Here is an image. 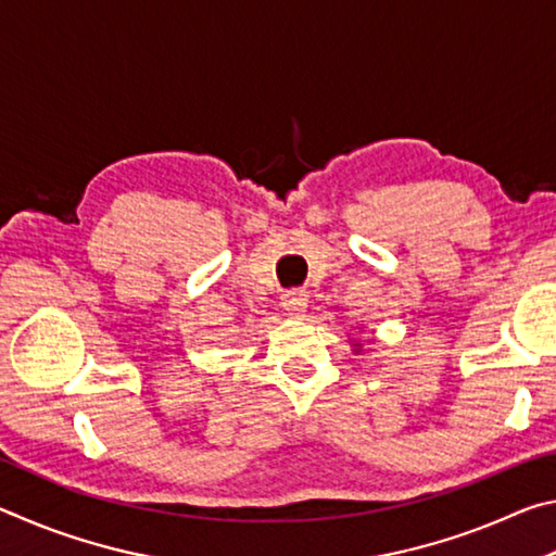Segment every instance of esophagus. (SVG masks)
<instances>
[{"instance_id": "1", "label": "esophagus", "mask_w": 556, "mask_h": 556, "mask_svg": "<svg viewBox=\"0 0 556 556\" xmlns=\"http://www.w3.org/2000/svg\"><path fill=\"white\" fill-rule=\"evenodd\" d=\"M281 306H285V312H287V314H291V316L304 314V312H306V306H308V296H306V291H301V289H291V291H287V294H281Z\"/></svg>"}]
</instances>
